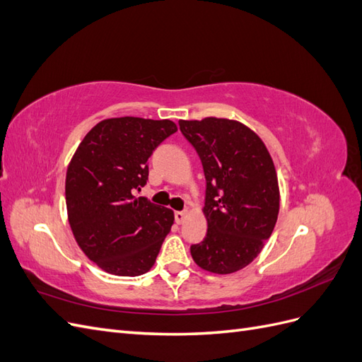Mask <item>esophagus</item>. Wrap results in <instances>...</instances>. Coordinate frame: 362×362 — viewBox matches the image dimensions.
<instances>
[{"mask_svg":"<svg viewBox=\"0 0 362 362\" xmlns=\"http://www.w3.org/2000/svg\"><path fill=\"white\" fill-rule=\"evenodd\" d=\"M185 217H187V213H185V211H175V221H177L178 225L184 223Z\"/></svg>","mask_w":362,"mask_h":362,"instance_id":"obj_1","label":"esophagus"}]
</instances>
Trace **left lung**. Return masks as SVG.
<instances>
[{"mask_svg":"<svg viewBox=\"0 0 362 362\" xmlns=\"http://www.w3.org/2000/svg\"><path fill=\"white\" fill-rule=\"evenodd\" d=\"M194 146L206 180V235L190 247L201 269L229 275L254 261L272 235L279 214L275 164L264 141L234 119L180 120Z\"/></svg>","mask_w":362,"mask_h":362,"instance_id":"left-lung-1","label":"left lung"}]
</instances>
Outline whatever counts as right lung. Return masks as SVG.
<instances>
[{"mask_svg":"<svg viewBox=\"0 0 362 362\" xmlns=\"http://www.w3.org/2000/svg\"><path fill=\"white\" fill-rule=\"evenodd\" d=\"M177 131L169 119H104L71 158L68 221L86 257L107 273L139 276L154 266L175 216L134 192L146 184L152 151Z\"/></svg>","mask_w":362,"mask_h":362,"instance_id":"1","label":"right lung"}]
</instances>
